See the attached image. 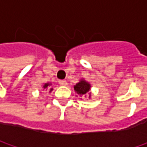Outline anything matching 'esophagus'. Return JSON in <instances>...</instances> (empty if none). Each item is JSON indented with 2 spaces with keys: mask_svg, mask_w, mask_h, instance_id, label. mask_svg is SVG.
<instances>
[{
  "mask_svg": "<svg viewBox=\"0 0 147 147\" xmlns=\"http://www.w3.org/2000/svg\"><path fill=\"white\" fill-rule=\"evenodd\" d=\"M59 85H61V86H67L68 85V83H67V82L65 80H59Z\"/></svg>",
  "mask_w": 147,
  "mask_h": 147,
  "instance_id": "obj_1",
  "label": "esophagus"
}]
</instances>
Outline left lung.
<instances>
[{"label":"left lung","mask_w":147,"mask_h":147,"mask_svg":"<svg viewBox=\"0 0 147 147\" xmlns=\"http://www.w3.org/2000/svg\"><path fill=\"white\" fill-rule=\"evenodd\" d=\"M91 89V84L85 81L84 79H81L80 82H78L74 86V91L78 96H82L88 93V92ZM89 97H91V92L89 93Z\"/></svg>","instance_id":"obj_1"}]
</instances>
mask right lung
Masks as SVG:
<instances>
[{
    "label": "right lung",
    "instance_id": "1",
    "mask_svg": "<svg viewBox=\"0 0 147 147\" xmlns=\"http://www.w3.org/2000/svg\"><path fill=\"white\" fill-rule=\"evenodd\" d=\"M51 83H48V82H47V83H45L42 86V88H44V89H48V88L51 87ZM52 90H53V88H50V92H51Z\"/></svg>",
    "mask_w": 147,
    "mask_h": 147
}]
</instances>
